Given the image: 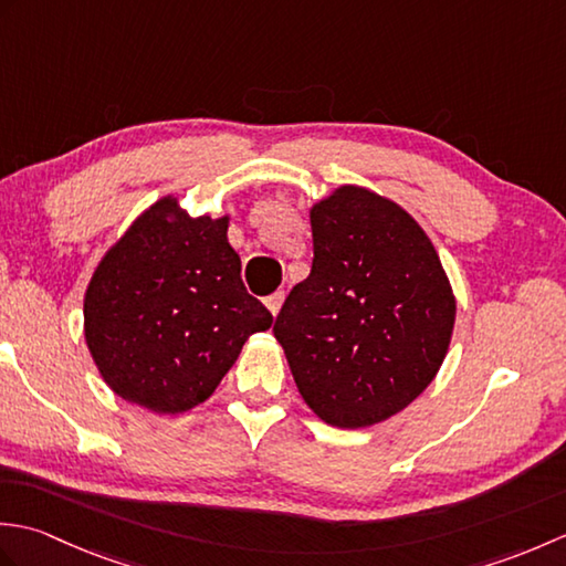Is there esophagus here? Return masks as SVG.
<instances>
[{
    "instance_id": "1",
    "label": "esophagus",
    "mask_w": 566,
    "mask_h": 566,
    "mask_svg": "<svg viewBox=\"0 0 566 566\" xmlns=\"http://www.w3.org/2000/svg\"><path fill=\"white\" fill-rule=\"evenodd\" d=\"M264 304H268V308L272 311V316H276V314H280L282 304H284V292H274V294H270L268 298H264Z\"/></svg>"
}]
</instances>
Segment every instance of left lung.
Masks as SVG:
<instances>
[{
    "mask_svg": "<svg viewBox=\"0 0 566 566\" xmlns=\"http://www.w3.org/2000/svg\"><path fill=\"white\" fill-rule=\"evenodd\" d=\"M314 262L274 321L304 401L338 428L399 413L440 369L454 296L411 216L363 187L311 209Z\"/></svg>",
    "mask_w": 566,
    "mask_h": 566,
    "instance_id": "1",
    "label": "left lung"
}]
</instances>
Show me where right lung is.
<instances>
[{
  "label": "right lung",
  "mask_w": 566,
  "mask_h": 566,
  "mask_svg": "<svg viewBox=\"0 0 566 566\" xmlns=\"http://www.w3.org/2000/svg\"><path fill=\"white\" fill-rule=\"evenodd\" d=\"M228 219H189L172 197L138 216L84 294V338L104 381L155 413L207 401L272 314L240 280Z\"/></svg>",
  "instance_id": "right-lung-1"
}]
</instances>
